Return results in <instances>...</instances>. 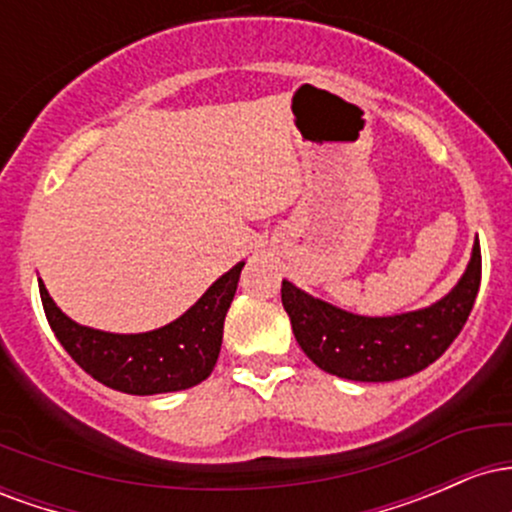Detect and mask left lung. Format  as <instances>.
<instances>
[{
  "label": "left lung",
  "instance_id": "1",
  "mask_svg": "<svg viewBox=\"0 0 512 512\" xmlns=\"http://www.w3.org/2000/svg\"><path fill=\"white\" fill-rule=\"evenodd\" d=\"M479 284L477 238L460 281L426 308L383 317L358 315L310 296L289 279L281 284V303L296 342L317 368L356 383H390L419 373L445 354L472 313Z\"/></svg>",
  "mask_w": 512,
  "mask_h": 512
}]
</instances>
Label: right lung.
Here are the masks:
<instances>
[{"label":"right lung","instance_id":"obj_1","mask_svg":"<svg viewBox=\"0 0 512 512\" xmlns=\"http://www.w3.org/2000/svg\"><path fill=\"white\" fill-rule=\"evenodd\" d=\"M245 262L221 274L202 298L168 325L151 332L117 334L79 325L64 315L38 279L52 332L91 378L125 395H166L207 380L219 358L223 320L236 296Z\"/></svg>","mask_w":512,"mask_h":512}]
</instances>
